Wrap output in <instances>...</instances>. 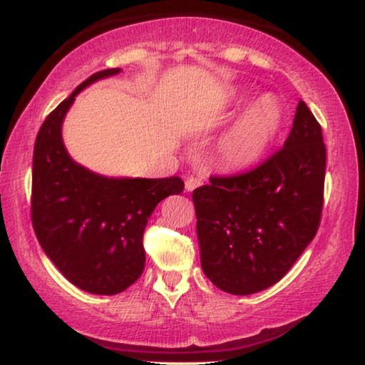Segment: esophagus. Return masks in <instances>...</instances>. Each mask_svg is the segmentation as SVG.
<instances>
[{
    "label": "esophagus",
    "mask_w": 365,
    "mask_h": 365,
    "mask_svg": "<svg viewBox=\"0 0 365 365\" xmlns=\"http://www.w3.org/2000/svg\"><path fill=\"white\" fill-rule=\"evenodd\" d=\"M202 185V178H199V177H190V178H187V182H185V190L187 192H194L197 187H200Z\"/></svg>",
    "instance_id": "34e87169"
}]
</instances>
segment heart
<instances>
[{"label":"heart","instance_id":"heart-1","mask_svg":"<svg viewBox=\"0 0 365 365\" xmlns=\"http://www.w3.org/2000/svg\"><path fill=\"white\" fill-rule=\"evenodd\" d=\"M247 94L233 96V103L240 106ZM283 106L274 96H261L245 108L220 140V154L228 168L244 171L257 165L271 148L283 127Z\"/></svg>","mask_w":365,"mask_h":365}]
</instances>
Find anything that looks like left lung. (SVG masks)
I'll return each mask as SVG.
<instances>
[{"instance_id":"left-lung-1","label":"left lung","mask_w":365,"mask_h":365,"mask_svg":"<svg viewBox=\"0 0 365 365\" xmlns=\"http://www.w3.org/2000/svg\"><path fill=\"white\" fill-rule=\"evenodd\" d=\"M324 171L321 125L300 101L282 150L192 194L204 274L232 295L278 283L319 228Z\"/></svg>"}]
</instances>
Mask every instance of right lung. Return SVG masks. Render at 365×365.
<instances>
[{"label": "right lung", "mask_w": 365, "mask_h": 365, "mask_svg": "<svg viewBox=\"0 0 365 365\" xmlns=\"http://www.w3.org/2000/svg\"><path fill=\"white\" fill-rule=\"evenodd\" d=\"M121 68L91 75L58 104L37 133L32 161V226L60 273L83 292L115 295L144 271L145 225L163 199L182 194L170 178H115L73 161L61 127L81 91Z\"/></svg>", "instance_id": "1"}]
</instances>
